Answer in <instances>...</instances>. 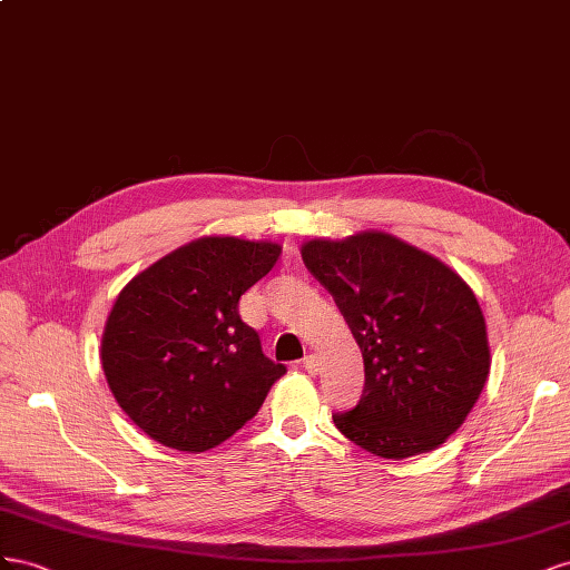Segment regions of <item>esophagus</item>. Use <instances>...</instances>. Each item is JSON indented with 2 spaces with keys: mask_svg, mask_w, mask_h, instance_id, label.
<instances>
[{
  "mask_svg": "<svg viewBox=\"0 0 570 570\" xmlns=\"http://www.w3.org/2000/svg\"><path fill=\"white\" fill-rule=\"evenodd\" d=\"M303 367H305L307 372H313V375H317V372L322 370V361H320V355H317V353H311V355H305V361H303Z\"/></svg>",
  "mask_w": 570,
  "mask_h": 570,
  "instance_id": "1",
  "label": "esophagus"
}]
</instances>
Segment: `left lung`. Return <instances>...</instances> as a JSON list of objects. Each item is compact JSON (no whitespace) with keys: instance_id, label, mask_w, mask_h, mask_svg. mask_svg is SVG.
Wrapping results in <instances>:
<instances>
[{"instance_id":"left-lung-1","label":"left lung","mask_w":570,"mask_h":570,"mask_svg":"<svg viewBox=\"0 0 570 570\" xmlns=\"http://www.w3.org/2000/svg\"><path fill=\"white\" fill-rule=\"evenodd\" d=\"M301 255L363 351V396L334 415L336 430L380 459L442 446L490 377V338L473 288L432 253L380 229L311 238Z\"/></svg>"}]
</instances>
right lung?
I'll return each instance as SVG.
<instances>
[{"mask_svg":"<svg viewBox=\"0 0 570 570\" xmlns=\"http://www.w3.org/2000/svg\"><path fill=\"white\" fill-rule=\"evenodd\" d=\"M279 255L276 240L200 236L119 291L102 332V370L121 411L161 446H219L286 372L238 315L240 296Z\"/></svg>","mask_w":570,"mask_h":570,"instance_id":"right-lung-1","label":"right lung"}]
</instances>
